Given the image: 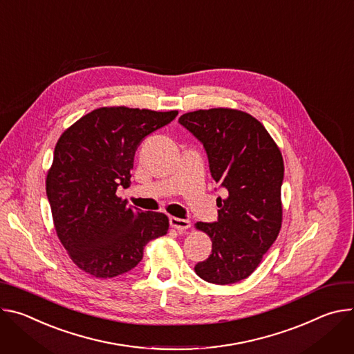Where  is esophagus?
<instances>
[{"mask_svg": "<svg viewBox=\"0 0 354 354\" xmlns=\"http://www.w3.org/2000/svg\"><path fill=\"white\" fill-rule=\"evenodd\" d=\"M170 225H171V227L177 229L178 232H184V230H187L191 226L189 221L181 219V218H174V216L170 218Z\"/></svg>", "mask_w": 354, "mask_h": 354, "instance_id": "34e87169", "label": "esophagus"}]
</instances>
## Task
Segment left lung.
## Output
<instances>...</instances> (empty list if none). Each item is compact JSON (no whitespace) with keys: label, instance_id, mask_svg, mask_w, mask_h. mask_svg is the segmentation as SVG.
<instances>
[{"label":"left lung","instance_id":"8db88e82","mask_svg":"<svg viewBox=\"0 0 354 354\" xmlns=\"http://www.w3.org/2000/svg\"><path fill=\"white\" fill-rule=\"evenodd\" d=\"M178 122L207 150L212 178L226 189L218 222H197L212 254L194 267L203 280L227 286L248 279L277 239L283 223L280 147L254 116L233 108L183 113Z\"/></svg>","mask_w":354,"mask_h":354}]
</instances>
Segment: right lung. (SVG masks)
I'll return each instance as SVG.
<instances>
[{
    "label": "right lung",
    "mask_w": 354,
    "mask_h": 354,
    "mask_svg": "<svg viewBox=\"0 0 354 354\" xmlns=\"http://www.w3.org/2000/svg\"><path fill=\"white\" fill-rule=\"evenodd\" d=\"M177 113L101 106L60 135L46 194L60 243L90 276L112 279L128 272L142 260L145 246L169 232L167 215L127 207L116 188L131 185L142 139Z\"/></svg>",
    "instance_id": "1"
}]
</instances>
